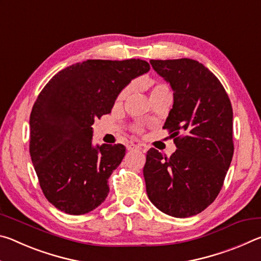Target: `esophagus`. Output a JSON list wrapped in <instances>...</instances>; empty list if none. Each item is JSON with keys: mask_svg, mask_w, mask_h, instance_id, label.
<instances>
[{"mask_svg": "<svg viewBox=\"0 0 261 261\" xmlns=\"http://www.w3.org/2000/svg\"><path fill=\"white\" fill-rule=\"evenodd\" d=\"M127 149H129V151H135V149H144V147H143V145L130 144L129 146H127Z\"/></svg>", "mask_w": 261, "mask_h": 261, "instance_id": "34e87169", "label": "esophagus"}]
</instances>
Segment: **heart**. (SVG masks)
I'll use <instances>...</instances> for the list:
<instances>
[{"label":"heart","instance_id":"1","mask_svg":"<svg viewBox=\"0 0 261 261\" xmlns=\"http://www.w3.org/2000/svg\"><path fill=\"white\" fill-rule=\"evenodd\" d=\"M129 92H130V87H125L124 90L121 91V93L117 96V102H122V101L126 98L127 94H129ZM169 93H170V88L166 83H162V82L152 83L151 85H149V96H151V99L161 94H169ZM134 130L136 132H141L143 129H141L140 125H136L134 127Z\"/></svg>","mask_w":261,"mask_h":261}]
</instances>
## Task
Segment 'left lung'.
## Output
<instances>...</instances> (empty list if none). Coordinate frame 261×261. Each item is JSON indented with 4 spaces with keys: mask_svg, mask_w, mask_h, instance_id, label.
<instances>
[{
    "mask_svg": "<svg viewBox=\"0 0 261 261\" xmlns=\"http://www.w3.org/2000/svg\"><path fill=\"white\" fill-rule=\"evenodd\" d=\"M149 63L174 91V105L163 129L177 149L169 158L148 149L144 167L146 192L163 213L189 218L207 208L222 189L233 154L231 103L215 74L198 61Z\"/></svg>",
    "mask_w": 261,
    "mask_h": 261,
    "instance_id": "8db88e82",
    "label": "left lung"
}]
</instances>
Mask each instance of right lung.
<instances>
[{
  "label": "right lung",
  "mask_w": 261,
  "mask_h": 261,
  "mask_svg": "<svg viewBox=\"0 0 261 261\" xmlns=\"http://www.w3.org/2000/svg\"><path fill=\"white\" fill-rule=\"evenodd\" d=\"M148 70L139 59L87 60L61 70L42 88L30 116V154L42 192L57 210L81 215L105 201L125 147L92 146V124Z\"/></svg>",
  "instance_id": "1"
}]
</instances>
